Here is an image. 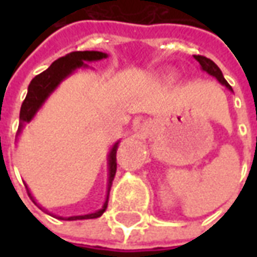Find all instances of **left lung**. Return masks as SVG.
<instances>
[{"mask_svg":"<svg viewBox=\"0 0 257 257\" xmlns=\"http://www.w3.org/2000/svg\"><path fill=\"white\" fill-rule=\"evenodd\" d=\"M194 59H195V60H197V62L201 64V67H202V70H204V71H206V73L210 74V75L216 77V78L219 79V82H221L223 85H226L228 89L232 90L231 86L228 85V82H227L226 79H224V77H223L220 68L217 67V66L215 64V62H212L210 59L205 58V56H201V55H194Z\"/></svg>","mask_w":257,"mask_h":257,"instance_id":"8db88e82","label":"left lung"}]
</instances>
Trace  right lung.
Returning <instances> with one entry per match:
<instances>
[{
    "instance_id": "obj_1",
    "label": "right lung",
    "mask_w": 257,
    "mask_h": 257,
    "mask_svg": "<svg viewBox=\"0 0 257 257\" xmlns=\"http://www.w3.org/2000/svg\"><path fill=\"white\" fill-rule=\"evenodd\" d=\"M107 58L106 53L96 52V51H78V52H71L59 58L58 60H55L49 67L42 71L41 74L36 75L34 78L31 79L30 85H29V90H27V96L22 103L20 107V126L23 123L29 122L31 118L34 117V114L37 110L41 107V104L45 101L49 93L52 92L59 82L63 78H66L68 74H71L75 68L82 67L85 66L84 62H92V60H100V59ZM117 145L115 143L112 147L111 153H110V158H108V165H110V178H108V189H107V198L106 202L103 205V208L100 210H97L95 213L84 216H70V217H59L60 220H82V219H96L100 217L103 215V212L106 210L107 205H108V194H110V189H111L112 180L117 172ZM29 193V191H27ZM29 197L33 199L31 194L29 193Z\"/></svg>"
}]
</instances>
